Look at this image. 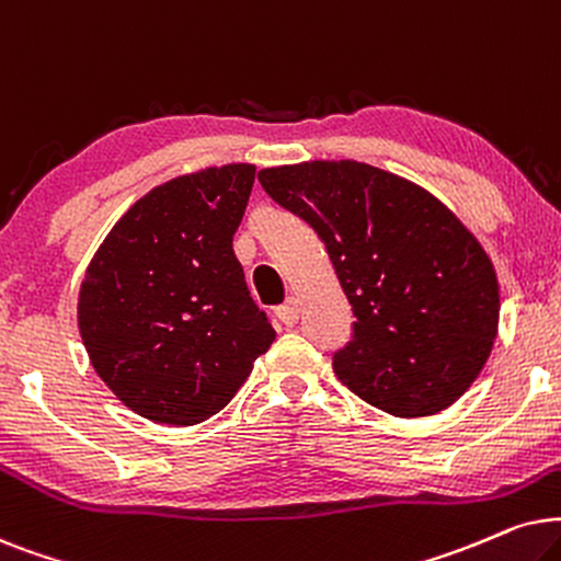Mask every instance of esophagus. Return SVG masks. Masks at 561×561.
Listing matches in <instances>:
<instances>
[{
    "label": "esophagus",
    "instance_id": "1",
    "mask_svg": "<svg viewBox=\"0 0 561 561\" xmlns=\"http://www.w3.org/2000/svg\"><path fill=\"white\" fill-rule=\"evenodd\" d=\"M276 318H279L285 325H295L297 320H300V300H297V297H289L285 305L276 308Z\"/></svg>",
    "mask_w": 561,
    "mask_h": 561
}]
</instances>
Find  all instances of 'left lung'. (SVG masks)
Wrapping results in <instances>:
<instances>
[{
    "label": "left lung",
    "mask_w": 561,
    "mask_h": 561,
    "mask_svg": "<svg viewBox=\"0 0 561 561\" xmlns=\"http://www.w3.org/2000/svg\"><path fill=\"white\" fill-rule=\"evenodd\" d=\"M259 182L325 243L354 310L333 358L341 382L394 417L454 405L500 323L495 266L472 230L421 184L362 161L261 169Z\"/></svg>",
    "instance_id": "obj_1"
}]
</instances>
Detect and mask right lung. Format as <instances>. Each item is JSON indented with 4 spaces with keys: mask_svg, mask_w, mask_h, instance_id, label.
<instances>
[{
    "mask_svg": "<svg viewBox=\"0 0 561 561\" xmlns=\"http://www.w3.org/2000/svg\"><path fill=\"white\" fill-rule=\"evenodd\" d=\"M253 176V163H226L153 186L89 261L79 335L102 382L148 421H207L272 346L233 253Z\"/></svg>",
    "mask_w": 561,
    "mask_h": 561,
    "instance_id": "1",
    "label": "right lung"
}]
</instances>
